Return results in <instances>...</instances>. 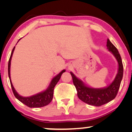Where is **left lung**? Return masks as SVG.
Instances as JSON below:
<instances>
[{
  "mask_svg": "<svg viewBox=\"0 0 132 132\" xmlns=\"http://www.w3.org/2000/svg\"><path fill=\"white\" fill-rule=\"evenodd\" d=\"M106 46L108 50L113 54L118 62V72L115 80L109 86L103 89H94L87 87L71 72L70 73L73 84L77 91L79 98L90 105L100 106L114 99L118 94L123 76V65L118 50L109 39L107 40Z\"/></svg>",
  "mask_w": 132,
  "mask_h": 132,
  "instance_id": "8db88e82",
  "label": "left lung"
}]
</instances>
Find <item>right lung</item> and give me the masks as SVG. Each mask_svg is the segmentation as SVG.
<instances>
[{
    "label": "right lung",
    "mask_w": 132,
    "mask_h": 132,
    "mask_svg": "<svg viewBox=\"0 0 132 132\" xmlns=\"http://www.w3.org/2000/svg\"><path fill=\"white\" fill-rule=\"evenodd\" d=\"M14 48H15V47H14L13 49L12 50L11 54L10 59H9L8 62V76L9 77H10L11 86L12 90L14 93V95H15V97L20 101V102H21L22 103L24 104L25 105H26L27 106H28V107L29 108H41L47 105V104H48L50 102H51L52 99H53L54 88H55V85L57 84V83L58 82L59 79H60L62 74L64 73V72L65 71V70H62L60 73L58 74L56 76H55L53 79H52L49 87H48V89L46 90L45 91L39 94H38L37 95H33V96H31L30 97H21L20 95L18 94L17 92L15 91V89H14L13 87V85H12L10 78L11 60V57L12 54H13Z\"/></svg>",
    "instance_id": "add662e5"
}]
</instances>
